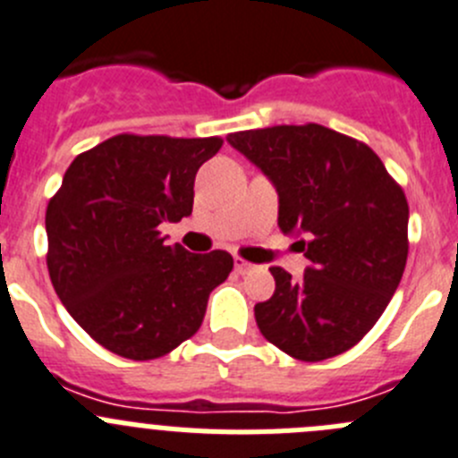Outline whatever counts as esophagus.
I'll list each match as a JSON object with an SVG mask.
<instances>
[{"label": "esophagus", "mask_w": 458, "mask_h": 458, "mask_svg": "<svg viewBox=\"0 0 458 458\" xmlns=\"http://www.w3.org/2000/svg\"><path fill=\"white\" fill-rule=\"evenodd\" d=\"M250 268H253V264L246 262V259H243V258H234V271L242 273V276H243V273H249Z\"/></svg>", "instance_id": "34e87169"}]
</instances>
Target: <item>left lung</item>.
Here are the masks:
<instances>
[{"label":"left lung","instance_id":"obj_1","mask_svg":"<svg viewBox=\"0 0 458 458\" xmlns=\"http://www.w3.org/2000/svg\"><path fill=\"white\" fill-rule=\"evenodd\" d=\"M273 182L277 225L310 259L301 282L273 267L255 305L264 339L301 361L345 352L370 332L403 280L409 205L377 153L320 123L228 135Z\"/></svg>","mask_w":458,"mask_h":458}]
</instances>
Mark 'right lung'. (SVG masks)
<instances>
[{
    "label": "right lung",
    "mask_w": 458,
    "mask_h": 458,
    "mask_svg": "<svg viewBox=\"0 0 458 458\" xmlns=\"http://www.w3.org/2000/svg\"><path fill=\"white\" fill-rule=\"evenodd\" d=\"M221 138L114 135L74 157L47 205V268L72 318L132 361L165 357L203 323L233 271L225 250L166 246L160 224L191 215L199 166Z\"/></svg>",
    "instance_id": "1"
}]
</instances>
